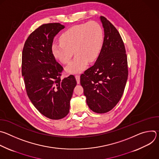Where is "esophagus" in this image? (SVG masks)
Masks as SVG:
<instances>
[{"label": "esophagus", "mask_w": 159, "mask_h": 159, "mask_svg": "<svg viewBox=\"0 0 159 159\" xmlns=\"http://www.w3.org/2000/svg\"><path fill=\"white\" fill-rule=\"evenodd\" d=\"M75 79H76L77 84H80V75H75Z\"/></svg>", "instance_id": "34e87169"}]
</instances>
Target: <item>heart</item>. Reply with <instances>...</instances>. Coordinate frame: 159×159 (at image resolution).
<instances>
[{
	"instance_id": "b5f03b06",
	"label": "heart",
	"mask_w": 159,
	"mask_h": 159,
	"mask_svg": "<svg viewBox=\"0 0 159 159\" xmlns=\"http://www.w3.org/2000/svg\"><path fill=\"white\" fill-rule=\"evenodd\" d=\"M60 40L52 44L53 55L66 64L74 52L75 57L66 66V70L79 73L85 69L88 61L93 62L98 57L104 43L103 30L98 22L90 21L68 29L61 34Z\"/></svg>"
}]
</instances>
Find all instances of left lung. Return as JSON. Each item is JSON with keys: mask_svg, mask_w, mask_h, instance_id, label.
Wrapping results in <instances>:
<instances>
[{"mask_svg": "<svg viewBox=\"0 0 159 159\" xmlns=\"http://www.w3.org/2000/svg\"><path fill=\"white\" fill-rule=\"evenodd\" d=\"M104 43L93 66L80 75V84L89 108L96 113L111 111L121 99L128 75L127 56L116 28L104 16Z\"/></svg>", "mask_w": 159, "mask_h": 159, "instance_id": "8db88e82", "label": "left lung"}]
</instances>
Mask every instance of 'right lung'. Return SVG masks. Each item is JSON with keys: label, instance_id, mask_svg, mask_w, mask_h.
<instances>
[{"label": "right lung", "instance_id": "1", "mask_svg": "<svg viewBox=\"0 0 159 159\" xmlns=\"http://www.w3.org/2000/svg\"><path fill=\"white\" fill-rule=\"evenodd\" d=\"M64 28L60 23L40 26L28 36L22 54V75L28 96L40 113L52 120L69 114L77 85L73 75L60 79L63 69L52 51L54 37Z\"/></svg>", "mask_w": 159, "mask_h": 159}]
</instances>
